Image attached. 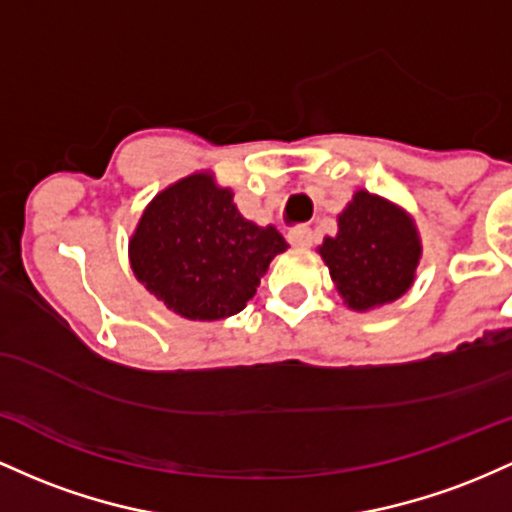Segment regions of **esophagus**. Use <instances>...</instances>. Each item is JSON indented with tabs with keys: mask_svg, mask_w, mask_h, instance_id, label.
I'll return each mask as SVG.
<instances>
[{
	"mask_svg": "<svg viewBox=\"0 0 512 512\" xmlns=\"http://www.w3.org/2000/svg\"><path fill=\"white\" fill-rule=\"evenodd\" d=\"M287 241H290L295 249H309L314 241V232L309 227H295L287 232Z\"/></svg>",
	"mask_w": 512,
	"mask_h": 512,
	"instance_id": "esophagus-1",
	"label": "esophagus"
}]
</instances>
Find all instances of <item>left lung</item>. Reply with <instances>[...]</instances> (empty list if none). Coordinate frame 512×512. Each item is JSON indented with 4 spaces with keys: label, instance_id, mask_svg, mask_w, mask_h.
<instances>
[{
    "label": "left lung",
    "instance_id": "1",
    "mask_svg": "<svg viewBox=\"0 0 512 512\" xmlns=\"http://www.w3.org/2000/svg\"><path fill=\"white\" fill-rule=\"evenodd\" d=\"M317 251L343 304L370 312L409 290L423 246L409 212L360 188L338 215L336 237H324Z\"/></svg>",
    "mask_w": 512,
    "mask_h": 512
}]
</instances>
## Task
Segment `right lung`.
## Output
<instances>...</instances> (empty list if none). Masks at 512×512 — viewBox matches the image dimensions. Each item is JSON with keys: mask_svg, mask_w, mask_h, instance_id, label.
<instances>
[{"mask_svg": "<svg viewBox=\"0 0 512 512\" xmlns=\"http://www.w3.org/2000/svg\"><path fill=\"white\" fill-rule=\"evenodd\" d=\"M283 251V234L246 220L232 188L212 171H195L154 195L128 244L135 278L169 312L191 321L241 312Z\"/></svg>", "mask_w": 512, "mask_h": 512, "instance_id": "right-lung-1", "label": "right lung"}]
</instances>
